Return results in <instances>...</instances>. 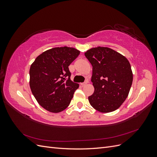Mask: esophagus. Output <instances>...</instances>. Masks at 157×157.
Returning a JSON list of instances; mask_svg holds the SVG:
<instances>
[{"instance_id": "34e87169", "label": "esophagus", "mask_w": 157, "mask_h": 157, "mask_svg": "<svg viewBox=\"0 0 157 157\" xmlns=\"http://www.w3.org/2000/svg\"><path fill=\"white\" fill-rule=\"evenodd\" d=\"M87 83H88V82H87V81H86V82H84L80 83V85H81L82 86H86V85L87 84Z\"/></svg>"}]
</instances>
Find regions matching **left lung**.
<instances>
[{
    "label": "left lung",
    "instance_id": "left-lung-1",
    "mask_svg": "<svg viewBox=\"0 0 157 157\" xmlns=\"http://www.w3.org/2000/svg\"><path fill=\"white\" fill-rule=\"evenodd\" d=\"M92 65L91 81L94 94L89 102L96 110H117L127 98L133 81L130 62L118 52L107 47H96L84 53Z\"/></svg>",
    "mask_w": 157,
    "mask_h": 157
}]
</instances>
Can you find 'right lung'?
<instances>
[{
	"label": "right lung",
	"mask_w": 157,
	"mask_h": 157,
	"mask_svg": "<svg viewBox=\"0 0 157 157\" xmlns=\"http://www.w3.org/2000/svg\"><path fill=\"white\" fill-rule=\"evenodd\" d=\"M80 51L57 47L36 57L29 69V86L39 105L51 113L63 111L70 104L79 84L71 80L69 65Z\"/></svg>",
	"instance_id": "right-lung-1"
}]
</instances>
